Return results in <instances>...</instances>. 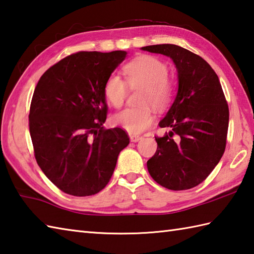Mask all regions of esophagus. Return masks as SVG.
<instances>
[{"mask_svg":"<svg viewBox=\"0 0 254 254\" xmlns=\"http://www.w3.org/2000/svg\"><path fill=\"white\" fill-rule=\"evenodd\" d=\"M141 138H142V137H141L140 135H135V134H131V135H130L131 142H137V141H140Z\"/></svg>","mask_w":254,"mask_h":254,"instance_id":"34e87169","label":"esophagus"}]
</instances>
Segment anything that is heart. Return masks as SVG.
I'll return each mask as SVG.
<instances>
[{
    "label": "heart",
    "mask_w": 254,
    "mask_h": 254,
    "mask_svg": "<svg viewBox=\"0 0 254 254\" xmlns=\"http://www.w3.org/2000/svg\"><path fill=\"white\" fill-rule=\"evenodd\" d=\"M123 72L131 88H144L140 98V102L144 106L124 109L114 116L113 121L128 133L140 134L150 127L154 121L152 106L158 110L170 106L175 93V82L167 74V64L148 55L128 62L123 67ZM103 94L108 103L120 108L127 96L126 81L118 73H111L103 84Z\"/></svg>",
    "instance_id": "1"
}]
</instances>
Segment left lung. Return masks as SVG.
I'll return each instance as SVG.
<instances>
[{
    "instance_id": "1",
    "label": "left lung",
    "mask_w": 254,
    "mask_h": 254,
    "mask_svg": "<svg viewBox=\"0 0 254 254\" xmlns=\"http://www.w3.org/2000/svg\"><path fill=\"white\" fill-rule=\"evenodd\" d=\"M143 51L171 57L178 72V92L155 136L157 150L147 161L152 178L171 190H185L209 176L223 155L229 108L215 70L198 55L173 44L152 45Z\"/></svg>"
}]
</instances>
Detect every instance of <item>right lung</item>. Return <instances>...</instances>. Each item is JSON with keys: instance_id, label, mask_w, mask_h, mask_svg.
I'll return each mask as SVG.
<instances>
[{"instance_id": "1", "label": "right lung", "mask_w": 254, "mask_h": 254, "mask_svg": "<svg viewBox=\"0 0 254 254\" xmlns=\"http://www.w3.org/2000/svg\"><path fill=\"white\" fill-rule=\"evenodd\" d=\"M127 53L78 52L48 68L28 114L34 155L55 186L84 197L108 185L118 156L130 143L121 127L106 128L103 84Z\"/></svg>"}]
</instances>
